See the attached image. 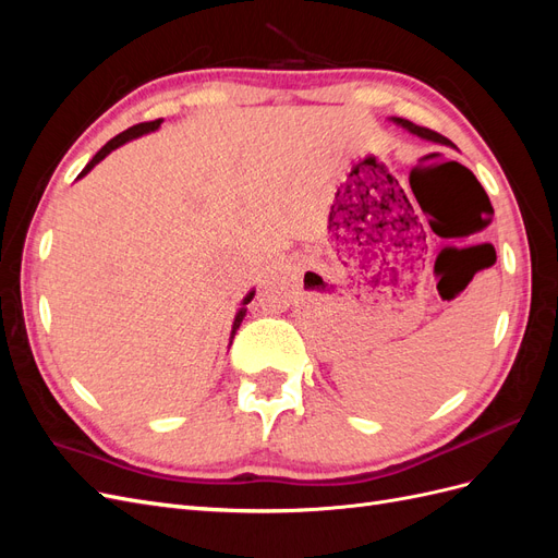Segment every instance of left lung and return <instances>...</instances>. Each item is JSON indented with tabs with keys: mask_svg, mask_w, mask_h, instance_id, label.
I'll return each instance as SVG.
<instances>
[{
	"mask_svg": "<svg viewBox=\"0 0 558 558\" xmlns=\"http://www.w3.org/2000/svg\"><path fill=\"white\" fill-rule=\"evenodd\" d=\"M393 123H398V125H402L404 130H410L412 134H416V137H421V140H430V142H437V144H451L447 137H442L440 132H435V130H428V128H421V125H416V123H412V121H404V118H393ZM486 202H488V197H484Z\"/></svg>",
	"mask_w": 558,
	"mask_h": 558,
	"instance_id": "8db88e82",
	"label": "left lung"
}]
</instances>
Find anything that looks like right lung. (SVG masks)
<instances>
[{
  "label": "right lung",
  "mask_w": 558,
  "mask_h": 558,
  "mask_svg": "<svg viewBox=\"0 0 558 558\" xmlns=\"http://www.w3.org/2000/svg\"><path fill=\"white\" fill-rule=\"evenodd\" d=\"M160 123L162 121H148V123H140V125H132V128H128L125 132H121V134H116V137L113 140H109L102 148H99L97 150V154L93 156V160L86 165V167H83V172L78 174V179L81 177H86L90 170H93V167L99 162V160H105L109 154H111V150L113 148H118V146H123L125 142H130V140H137V137H142V134H146V132H154V130H158L160 128ZM253 293H256V291H251L246 298H244V302H242V305H248V302L253 300ZM244 314H246V310L242 307L240 312H238V316H234V324H232V337H234V332H238V328H240V324H242V318H244Z\"/></svg>",
  "instance_id": "1"
}]
</instances>
